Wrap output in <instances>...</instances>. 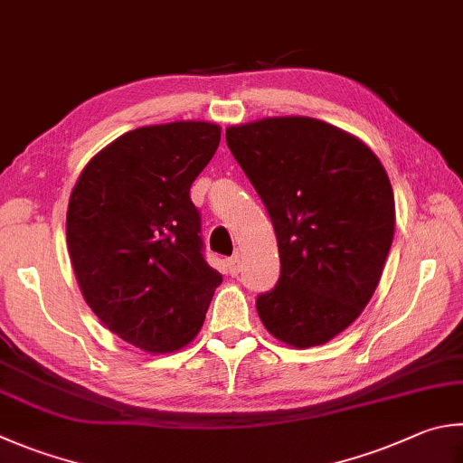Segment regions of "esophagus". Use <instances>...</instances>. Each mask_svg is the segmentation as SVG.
I'll return each instance as SVG.
<instances>
[{
  "label": "esophagus",
  "instance_id": "1",
  "mask_svg": "<svg viewBox=\"0 0 463 463\" xmlns=\"http://www.w3.org/2000/svg\"><path fill=\"white\" fill-rule=\"evenodd\" d=\"M229 271H231L232 277L241 273V257L239 255H234V257L229 259Z\"/></svg>",
  "mask_w": 463,
  "mask_h": 463
}]
</instances>
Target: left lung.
<instances>
[{"label":"left lung","instance_id":"left-lung-1","mask_svg":"<svg viewBox=\"0 0 463 463\" xmlns=\"http://www.w3.org/2000/svg\"><path fill=\"white\" fill-rule=\"evenodd\" d=\"M226 146L271 218L281 275L257 296L277 340L309 348L354 322L381 281L394 196L363 141L312 117L226 129Z\"/></svg>","mask_w":463,"mask_h":463}]
</instances>
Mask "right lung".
Segmentation results:
<instances>
[{"mask_svg": "<svg viewBox=\"0 0 463 463\" xmlns=\"http://www.w3.org/2000/svg\"><path fill=\"white\" fill-rule=\"evenodd\" d=\"M218 144L214 123L133 129L90 159L71 194L66 242L82 296L109 330L154 354L192 342L222 283L190 198Z\"/></svg>", "mask_w": 463, "mask_h": 463, "instance_id": "right-lung-1", "label": "right lung"}]
</instances>
